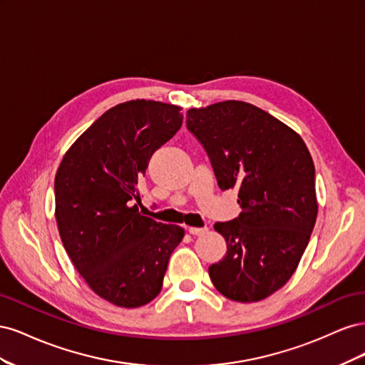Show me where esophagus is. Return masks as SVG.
<instances>
[{
    "instance_id": "obj_1",
    "label": "esophagus",
    "mask_w": 365,
    "mask_h": 365,
    "mask_svg": "<svg viewBox=\"0 0 365 365\" xmlns=\"http://www.w3.org/2000/svg\"><path fill=\"white\" fill-rule=\"evenodd\" d=\"M207 231V227H202V228H196V227H189V233L192 236H202Z\"/></svg>"
}]
</instances>
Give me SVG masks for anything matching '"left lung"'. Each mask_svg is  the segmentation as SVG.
<instances>
[{
	"mask_svg": "<svg viewBox=\"0 0 365 365\" xmlns=\"http://www.w3.org/2000/svg\"><path fill=\"white\" fill-rule=\"evenodd\" d=\"M187 129L204 146L220 190L237 189L242 213L215 230L225 257L208 268L233 302L269 297L291 279L317 220L315 168L302 137L247 102L187 111Z\"/></svg>",
	"mask_w": 365,
	"mask_h": 365,
	"instance_id": "left-lung-1",
	"label": "left lung"
}]
</instances>
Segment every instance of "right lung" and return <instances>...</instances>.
<instances>
[{
  "mask_svg": "<svg viewBox=\"0 0 365 365\" xmlns=\"http://www.w3.org/2000/svg\"><path fill=\"white\" fill-rule=\"evenodd\" d=\"M181 108L155 101L120 103L98 117L65 153L54 178L65 251L88 286L120 307L155 298L178 225L143 216L138 182L152 153L182 125Z\"/></svg>",
  "mask_w": 365,
  "mask_h": 365,
  "instance_id": "obj_1",
  "label": "right lung"
}]
</instances>
